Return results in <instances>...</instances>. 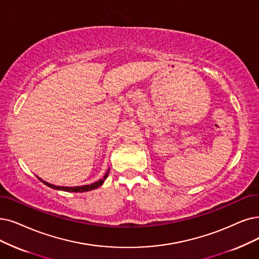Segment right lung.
Returning <instances> with one entry per match:
<instances>
[{"instance_id": "1", "label": "right lung", "mask_w": 259, "mask_h": 259, "mask_svg": "<svg viewBox=\"0 0 259 259\" xmlns=\"http://www.w3.org/2000/svg\"><path fill=\"white\" fill-rule=\"evenodd\" d=\"M108 172H109V171H107V173L104 175V178H103L102 180H100V181H98V182H96V183H94V184H91V185L80 186V187H79V186H77V187H63V186H55V185L49 184V183L42 181V180L39 179V178H38V180H40L44 184H46V185L48 186V187H51V188L56 189V190H63V191H69V192H85V191H90V190H92V189H96V188L100 187V186H101L103 183H104V181L106 180L107 175H108Z\"/></svg>"}]
</instances>
